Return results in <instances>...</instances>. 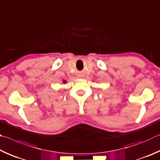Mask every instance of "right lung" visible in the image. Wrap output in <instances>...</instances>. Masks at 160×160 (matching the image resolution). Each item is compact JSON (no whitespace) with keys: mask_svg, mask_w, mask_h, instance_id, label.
Returning <instances> with one entry per match:
<instances>
[{"mask_svg":"<svg viewBox=\"0 0 160 160\" xmlns=\"http://www.w3.org/2000/svg\"><path fill=\"white\" fill-rule=\"evenodd\" d=\"M63 83H66V81H64H64H63Z\"/></svg>","mask_w":160,"mask_h":160,"instance_id":"obj_1","label":"right lung"}]
</instances>
